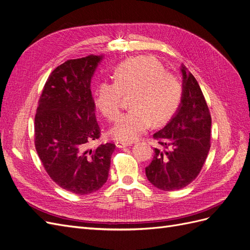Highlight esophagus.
I'll list each match as a JSON object with an SVG mask.
<instances>
[{"label": "esophagus", "mask_w": 250, "mask_h": 250, "mask_svg": "<svg viewBox=\"0 0 250 250\" xmlns=\"http://www.w3.org/2000/svg\"><path fill=\"white\" fill-rule=\"evenodd\" d=\"M132 143H129V142H123V141H117L116 142V146L118 148H124V147H127V146H130Z\"/></svg>", "instance_id": "34e87169"}]
</instances>
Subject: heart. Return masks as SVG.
<instances>
[{
	"label": "heart",
	"mask_w": 250,
	"mask_h": 250,
	"mask_svg": "<svg viewBox=\"0 0 250 250\" xmlns=\"http://www.w3.org/2000/svg\"><path fill=\"white\" fill-rule=\"evenodd\" d=\"M115 81H103L97 89L96 105L108 121H115L123 107L124 96L130 95L132 107L120 117L110 134L121 141H134L151 126L169 120L179 106L183 86L175 75L164 71L160 62L141 55L120 63Z\"/></svg>",
	"instance_id": "1"
}]
</instances>
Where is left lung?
<instances>
[{"mask_svg":"<svg viewBox=\"0 0 250 250\" xmlns=\"http://www.w3.org/2000/svg\"><path fill=\"white\" fill-rule=\"evenodd\" d=\"M181 104L170 122L153 134L161 148L146 167L148 180L162 191L187 187L198 176L210 148L211 118L197 80L183 66Z\"/></svg>","mask_w":250,"mask_h":250,"instance_id":"obj_1","label":"left lung"}]
</instances>
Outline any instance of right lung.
Listing matches in <instances>:
<instances>
[{
	"label": "right lung",
	"mask_w": 250,
	"mask_h": 250,
	"mask_svg": "<svg viewBox=\"0 0 250 250\" xmlns=\"http://www.w3.org/2000/svg\"><path fill=\"white\" fill-rule=\"evenodd\" d=\"M101 56L67 60L53 71L39 100L34 145L44 170L60 188L74 194L96 192L106 183L115 144L89 149L100 138L90 79Z\"/></svg>",
	"instance_id": "obj_1"
}]
</instances>
